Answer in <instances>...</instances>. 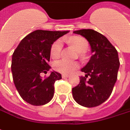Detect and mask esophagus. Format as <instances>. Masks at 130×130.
<instances>
[{
	"label": "esophagus",
	"mask_w": 130,
	"mask_h": 130,
	"mask_svg": "<svg viewBox=\"0 0 130 130\" xmlns=\"http://www.w3.org/2000/svg\"><path fill=\"white\" fill-rule=\"evenodd\" d=\"M69 75H68V74H64V73H63V74H62V78H68V77H69Z\"/></svg>",
	"instance_id": "obj_1"
}]
</instances>
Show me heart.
I'll use <instances>...</instances> for the list:
<instances>
[{
	"mask_svg": "<svg viewBox=\"0 0 130 130\" xmlns=\"http://www.w3.org/2000/svg\"><path fill=\"white\" fill-rule=\"evenodd\" d=\"M68 41L72 44L79 53H84L89 48V43L85 38L82 37H71L68 39ZM62 48V41L61 40L56 41L51 47V50H50L51 57L53 59L59 58L61 56ZM53 67L54 70L57 72L64 74H68L76 70L79 67V64L76 62H71L66 59H61L55 62L53 65Z\"/></svg>",
	"mask_w": 130,
	"mask_h": 130,
	"instance_id": "obj_1",
	"label": "heart"
}]
</instances>
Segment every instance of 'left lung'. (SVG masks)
Instances as JSON below:
<instances>
[{
  "label": "left lung",
  "instance_id": "left-lung-1",
  "mask_svg": "<svg viewBox=\"0 0 130 130\" xmlns=\"http://www.w3.org/2000/svg\"><path fill=\"white\" fill-rule=\"evenodd\" d=\"M73 32L87 40L93 54L82 69L86 75L81 76L78 85L73 88V96L82 106L96 107L104 103L112 93L120 65L118 52L107 38L98 32L83 29Z\"/></svg>",
  "mask_w": 130,
  "mask_h": 130
}]
</instances>
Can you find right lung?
I'll return each instance as SVG.
<instances>
[{
	"instance_id": "right-lung-1",
	"label": "right lung",
	"mask_w": 130,
	"mask_h": 130,
	"mask_svg": "<svg viewBox=\"0 0 130 130\" xmlns=\"http://www.w3.org/2000/svg\"><path fill=\"white\" fill-rule=\"evenodd\" d=\"M68 31L38 30L25 37L12 55L11 72L15 87L27 103L32 105L46 104L54 96V84L62 78L53 71L41 78L51 68L48 65L52 45Z\"/></svg>"
}]
</instances>
